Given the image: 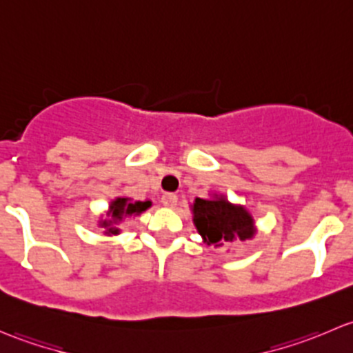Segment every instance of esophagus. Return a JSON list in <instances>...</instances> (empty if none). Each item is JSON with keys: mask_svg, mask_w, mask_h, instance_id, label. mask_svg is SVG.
<instances>
[{"mask_svg": "<svg viewBox=\"0 0 353 353\" xmlns=\"http://www.w3.org/2000/svg\"><path fill=\"white\" fill-rule=\"evenodd\" d=\"M160 201H162L163 206H169V208H174V206L177 205V194L165 193L162 196V199H160Z\"/></svg>", "mask_w": 353, "mask_h": 353, "instance_id": "1", "label": "esophagus"}]
</instances>
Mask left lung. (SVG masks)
Listing matches in <instances>:
<instances>
[{
    "label": "left lung",
    "mask_w": 353,
    "mask_h": 353,
    "mask_svg": "<svg viewBox=\"0 0 353 353\" xmlns=\"http://www.w3.org/2000/svg\"><path fill=\"white\" fill-rule=\"evenodd\" d=\"M193 222L206 244L223 245L236 239H249L254 234L252 219L243 206H234L223 198H196Z\"/></svg>",
    "instance_id": "obj_1"
}]
</instances>
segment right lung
<instances>
[{"label":"right lung","mask_w":353,"mask_h":353,"mask_svg":"<svg viewBox=\"0 0 353 353\" xmlns=\"http://www.w3.org/2000/svg\"><path fill=\"white\" fill-rule=\"evenodd\" d=\"M148 206H150V201L130 203L128 198H117L116 201H112V205H110V215H112V220H104V222H102V227H105V234H117L119 230L112 225L114 222H119L124 216L140 215V213L145 212Z\"/></svg>","instance_id":"add662e5"}]
</instances>
